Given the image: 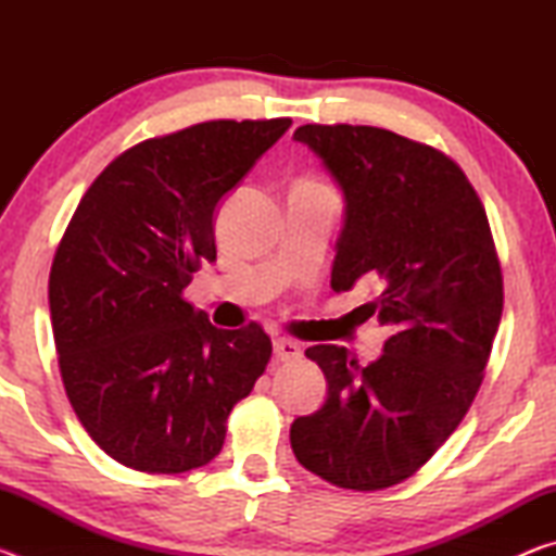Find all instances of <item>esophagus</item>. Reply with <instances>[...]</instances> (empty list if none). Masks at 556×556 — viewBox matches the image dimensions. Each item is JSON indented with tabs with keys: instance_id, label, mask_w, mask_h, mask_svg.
Here are the masks:
<instances>
[{
	"instance_id": "34e87169",
	"label": "esophagus",
	"mask_w": 556,
	"mask_h": 556,
	"mask_svg": "<svg viewBox=\"0 0 556 556\" xmlns=\"http://www.w3.org/2000/svg\"><path fill=\"white\" fill-rule=\"evenodd\" d=\"M299 355H301L299 343L289 341V338H277V341H275V357H277V361L289 363V361H296Z\"/></svg>"
}]
</instances>
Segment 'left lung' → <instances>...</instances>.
Wrapping results in <instances>:
<instances>
[{
  "label": "left lung",
  "instance_id": "8db88e82",
  "mask_svg": "<svg viewBox=\"0 0 556 556\" xmlns=\"http://www.w3.org/2000/svg\"><path fill=\"white\" fill-rule=\"evenodd\" d=\"M294 139L343 191L333 291L372 287L365 318L390 328L361 368L343 345H312L324 407L289 439L301 466L348 491H382L427 464L483 382L503 316L491 225L460 166L439 149L365 125H304Z\"/></svg>",
  "mask_w": 556,
  "mask_h": 556
}]
</instances>
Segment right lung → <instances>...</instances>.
<instances>
[{"label": "right lung", "mask_w": 556, "mask_h": 556, "mask_svg": "<svg viewBox=\"0 0 556 556\" xmlns=\"http://www.w3.org/2000/svg\"><path fill=\"white\" fill-rule=\"evenodd\" d=\"M289 125L211 119L139 142L90 184L63 232L49 277L63 388L122 466L208 464L230 409L267 368L262 326L215 328L184 289L215 260L218 201Z\"/></svg>", "instance_id": "right-lung-1"}]
</instances>
